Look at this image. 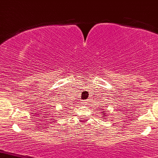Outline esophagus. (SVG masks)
Masks as SVG:
<instances>
[{"mask_svg":"<svg viewBox=\"0 0 158 158\" xmlns=\"http://www.w3.org/2000/svg\"><path fill=\"white\" fill-rule=\"evenodd\" d=\"M81 103L84 106H86V105L88 104V101H87V100H85V101H81Z\"/></svg>","mask_w":158,"mask_h":158,"instance_id":"1","label":"esophagus"}]
</instances>
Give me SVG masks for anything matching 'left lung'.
<instances>
[{"mask_svg": "<svg viewBox=\"0 0 158 158\" xmlns=\"http://www.w3.org/2000/svg\"><path fill=\"white\" fill-rule=\"evenodd\" d=\"M107 111L106 110V111H104V110H103V111L102 112H101V114H102V115H103V117H106V116L107 115ZM103 118H106V117H103Z\"/></svg>", "mask_w": 158, "mask_h": 158, "instance_id": "obj_1", "label": "left lung"}]
</instances>
